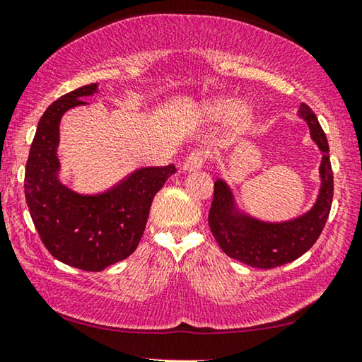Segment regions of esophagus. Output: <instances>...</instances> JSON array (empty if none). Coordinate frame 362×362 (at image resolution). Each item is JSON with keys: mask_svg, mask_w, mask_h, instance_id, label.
I'll return each instance as SVG.
<instances>
[{"mask_svg": "<svg viewBox=\"0 0 362 362\" xmlns=\"http://www.w3.org/2000/svg\"><path fill=\"white\" fill-rule=\"evenodd\" d=\"M204 159H206V154H204L203 151H193V153L180 164V170L182 172H197L203 167Z\"/></svg>", "mask_w": 362, "mask_h": 362, "instance_id": "obj_1", "label": "esophagus"}]
</instances>
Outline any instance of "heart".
<instances>
[{"mask_svg":"<svg viewBox=\"0 0 362 362\" xmlns=\"http://www.w3.org/2000/svg\"><path fill=\"white\" fill-rule=\"evenodd\" d=\"M198 113L206 122H218L221 118L228 117V128L230 132L239 133L250 125L255 110L247 100L235 102L230 97H214V99L203 102Z\"/></svg>","mask_w":362,"mask_h":362,"instance_id":"1","label":"heart"}]
</instances>
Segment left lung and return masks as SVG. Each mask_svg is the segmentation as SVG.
Wrapping results in <instances>:
<instances>
[{"instance_id": "1", "label": "left lung", "mask_w": 362, "mask_h": 362, "mask_svg": "<svg viewBox=\"0 0 362 362\" xmlns=\"http://www.w3.org/2000/svg\"><path fill=\"white\" fill-rule=\"evenodd\" d=\"M298 117L305 122L322 160L319 165V193L312 206L296 218L263 221L245 211L228 180L214 182V198L208 214L209 229L226 255L253 268L269 269L294 262L310 249L322 234L333 198V172L325 133L309 105L300 104Z\"/></svg>"}]
</instances>
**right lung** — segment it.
Here are the masks:
<instances>
[{"instance_id": "add662e5", "label": "right lung", "mask_w": 362, "mask_h": 362, "mask_svg": "<svg viewBox=\"0 0 362 362\" xmlns=\"http://www.w3.org/2000/svg\"><path fill=\"white\" fill-rule=\"evenodd\" d=\"M99 94L89 84L62 95L43 113L25 165V202L43 245L64 265L102 272L125 260L146 228L151 203L174 165L138 167L109 188L94 193L73 190L62 180L60 123L64 113L89 105Z\"/></svg>"}]
</instances>
